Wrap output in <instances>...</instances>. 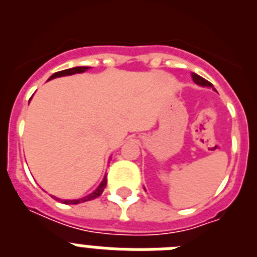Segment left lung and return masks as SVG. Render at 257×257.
I'll return each mask as SVG.
<instances>
[{"label": "left lung", "mask_w": 257, "mask_h": 257, "mask_svg": "<svg viewBox=\"0 0 257 257\" xmlns=\"http://www.w3.org/2000/svg\"><path fill=\"white\" fill-rule=\"evenodd\" d=\"M192 78H193V81L197 83V85L203 86V87H212V90H215V88H213V86H212V83L208 82L207 79H205L203 77L198 76V74H196V73H192Z\"/></svg>", "instance_id": "1"}]
</instances>
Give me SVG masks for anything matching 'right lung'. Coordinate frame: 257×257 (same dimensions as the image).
Here are the masks:
<instances>
[{
	"instance_id": "right-lung-1",
	"label": "right lung",
	"mask_w": 257,
	"mask_h": 257,
	"mask_svg": "<svg viewBox=\"0 0 257 257\" xmlns=\"http://www.w3.org/2000/svg\"><path fill=\"white\" fill-rule=\"evenodd\" d=\"M90 67H74V68H69V69L65 70H60V72H56V73L52 74L49 79L56 78V77H63V76H70V74H76V73H83L86 70L88 69ZM106 187V175L104 176L103 181L100 183V185L91 193V194H88V196L83 197V198H78V199H59L56 197H54L58 201H61L64 205H78V203H82V202H87L91 201V199L97 198L99 196H101V193L104 192V188Z\"/></svg>"
}]
</instances>
